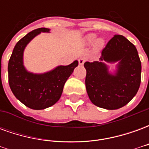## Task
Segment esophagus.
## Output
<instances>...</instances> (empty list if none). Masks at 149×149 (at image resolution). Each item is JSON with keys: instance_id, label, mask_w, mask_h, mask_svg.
I'll return each mask as SVG.
<instances>
[{"instance_id": "esophagus-1", "label": "esophagus", "mask_w": 149, "mask_h": 149, "mask_svg": "<svg viewBox=\"0 0 149 149\" xmlns=\"http://www.w3.org/2000/svg\"><path fill=\"white\" fill-rule=\"evenodd\" d=\"M86 61V59L84 58V57H81V58H79L78 60V62H79V65H84V63Z\"/></svg>"}]
</instances>
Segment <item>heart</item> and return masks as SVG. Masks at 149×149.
Here are the masks:
<instances>
[{
	"label": "heart",
	"mask_w": 149,
	"mask_h": 149,
	"mask_svg": "<svg viewBox=\"0 0 149 149\" xmlns=\"http://www.w3.org/2000/svg\"><path fill=\"white\" fill-rule=\"evenodd\" d=\"M97 38V36L95 35V34H90V35H88L87 37H86V41H87L88 44H91V43L94 42V40H96ZM102 44H103V41L101 40H98L96 43V47H97V49H99L100 46L102 45Z\"/></svg>",
	"instance_id": "1"
}]
</instances>
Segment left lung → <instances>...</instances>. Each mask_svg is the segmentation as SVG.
<instances>
[{"label": "left lung", "mask_w": 149, "mask_h": 149, "mask_svg": "<svg viewBox=\"0 0 149 149\" xmlns=\"http://www.w3.org/2000/svg\"><path fill=\"white\" fill-rule=\"evenodd\" d=\"M119 61L115 75L102 62ZM85 86L92 103L105 109H117L135 97L141 80V62L135 45L115 35L102 49L100 61L85 62Z\"/></svg>", "instance_id": "obj_1"}]
</instances>
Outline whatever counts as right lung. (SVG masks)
I'll use <instances>...</instances> for the list:
<instances>
[{"label": "right lung", "mask_w": 149, "mask_h": 149, "mask_svg": "<svg viewBox=\"0 0 149 149\" xmlns=\"http://www.w3.org/2000/svg\"><path fill=\"white\" fill-rule=\"evenodd\" d=\"M40 32L49 33V29H35L17 43L8 65V84L13 93L25 106L36 110L49 108L58 101L65 82L78 65L77 61H75L69 65L58 66L44 74L26 71L23 65L24 49Z\"/></svg>", "instance_id": "add662e5"}]
</instances>
